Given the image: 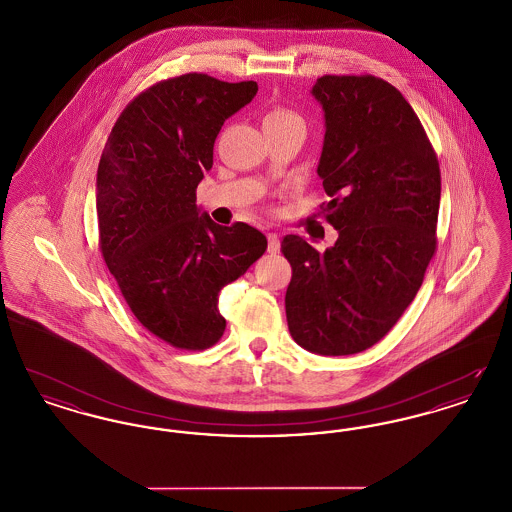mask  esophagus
Wrapping results in <instances>:
<instances>
[{"label":"esophagus","instance_id":"esophagus-1","mask_svg":"<svg viewBox=\"0 0 512 512\" xmlns=\"http://www.w3.org/2000/svg\"><path fill=\"white\" fill-rule=\"evenodd\" d=\"M267 240L268 253H278V251H280V238H278V234H274V232H268Z\"/></svg>","mask_w":512,"mask_h":512}]
</instances>
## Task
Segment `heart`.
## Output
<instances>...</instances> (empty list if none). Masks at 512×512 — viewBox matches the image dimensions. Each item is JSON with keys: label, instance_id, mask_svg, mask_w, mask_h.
I'll return each mask as SVG.
<instances>
[{"label": "heart", "instance_id": "obj_1", "mask_svg": "<svg viewBox=\"0 0 512 512\" xmlns=\"http://www.w3.org/2000/svg\"><path fill=\"white\" fill-rule=\"evenodd\" d=\"M288 122H297L303 124L301 117L297 113H293L286 107H272L265 115V122L263 124H288Z\"/></svg>", "mask_w": 512, "mask_h": 512}]
</instances>
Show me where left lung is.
<instances>
[{"label": "left lung", "mask_w": 512, "mask_h": 512, "mask_svg": "<svg viewBox=\"0 0 512 512\" xmlns=\"http://www.w3.org/2000/svg\"><path fill=\"white\" fill-rule=\"evenodd\" d=\"M324 111L318 176L338 230L324 253L282 240L292 265L286 317L293 340L326 355H353L382 340L411 305L436 253L438 157L409 101L372 74L320 76Z\"/></svg>", "instance_id": "left-lung-1"}]
</instances>
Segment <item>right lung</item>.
Returning <instances> with one entry per match:
<instances>
[{"label": "right lung", "instance_id": "add662e5", "mask_svg": "<svg viewBox=\"0 0 512 512\" xmlns=\"http://www.w3.org/2000/svg\"><path fill=\"white\" fill-rule=\"evenodd\" d=\"M257 90L203 73L161 80L124 107L99 159L103 261L138 322L178 349L220 340V290L267 249L257 228L219 226L195 205L222 124Z\"/></svg>", "mask_w": 512, "mask_h": 512}]
</instances>
